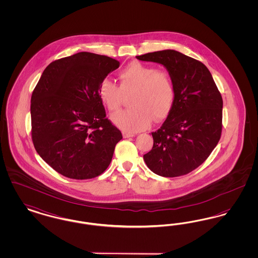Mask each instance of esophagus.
<instances>
[{"label": "esophagus", "instance_id": "34e87169", "mask_svg": "<svg viewBox=\"0 0 258 258\" xmlns=\"http://www.w3.org/2000/svg\"><path fill=\"white\" fill-rule=\"evenodd\" d=\"M134 136H135V134L127 133V132H123V138H128V137H134Z\"/></svg>", "mask_w": 258, "mask_h": 258}]
</instances>
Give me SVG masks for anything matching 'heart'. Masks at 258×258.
I'll return each instance as SVG.
<instances>
[{
	"label": "heart",
	"instance_id": "1",
	"mask_svg": "<svg viewBox=\"0 0 258 258\" xmlns=\"http://www.w3.org/2000/svg\"><path fill=\"white\" fill-rule=\"evenodd\" d=\"M118 77L120 87L105 79L98 88L101 102L110 111L120 108L122 91L135 90L131 102L134 107L111 116L117 126L135 133L147 128L153 118L160 121L168 116L175 100V88L167 72L133 61L119 73Z\"/></svg>",
	"mask_w": 258,
	"mask_h": 258
}]
</instances>
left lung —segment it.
Here are the masks:
<instances>
[{
  "instance_id": "obj_1",
  "label": "left lung",
  "mask_w": 258,
  "mask_h": 258,
  "mask_svg": "<svg viewBox=\"0 0 258 258\" xmlns=\"http://www.w3.org/2000/svg\"><path fill=\"white\" fill-rule=\"evenodd\" d=\"M162 64L171 77L175 100L166 120L152 133L154 145L143 156L148 167L162 177L195 170L220 141L222 98L207 67L176 50L136 56Z\"/></svg>"
}]
</instances>
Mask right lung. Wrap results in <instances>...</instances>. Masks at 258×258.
I'll list each match as a JSON object with an SVG mask.
<instances>
[{"instance_id":"1","label":"right lung","mask_w":258,"mask_h":258,"mask_svg":"<svg viewBox=\"0 0 258 258\" xmlns=\"http://www.w3.org/2000/svg\"><path fill=\"white\" fill-rule=\"evenodd\" d=\"M120 61L90 52L52 61L31 98L32 139L40 158L61 175L92 179L108 167L121 132L106 119L100 83Z\"/></svg>"}]
</instances>
